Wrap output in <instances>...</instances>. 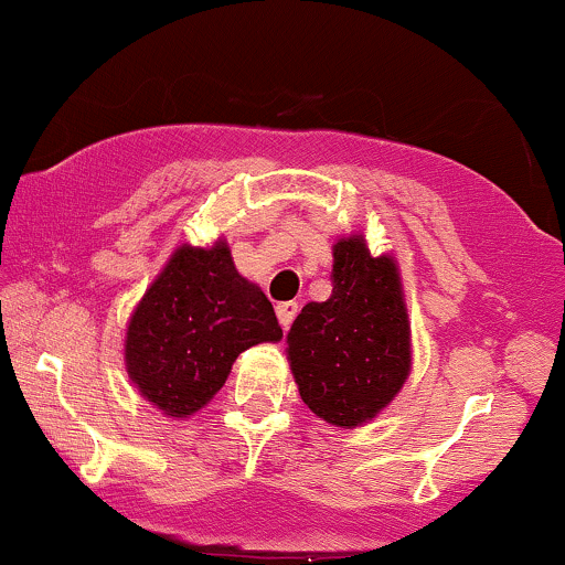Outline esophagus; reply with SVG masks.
Listing matches in <instances>:
<instances>
[{
	"label": "esophagus",
	"mask_w": 565,
	"mask_h": 565,
	"mask_svg": "<svg viewBox=\"0 0 565 565\" xmlns=\"http://www.w3.org/2000/svg\"><path fill=\"white\" fill-rule=\"evenodd\" d=\"M297 310H300V305H297L295 300H291V302H278V305H276V316H278V323H281L284 329H289L291 321H295Z\"/></svg>",
	"instance_id": "1"
}]
</instances>
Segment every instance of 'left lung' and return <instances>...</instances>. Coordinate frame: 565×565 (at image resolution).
Wrapping results in <instances>:
<instances>
[{"instance_id":"1","label":"left lung","mask_w":565,"mask_h":565,"mask_svg":"<svg viewBox=\"0 0 565 565\" xmlns=\"http://www.w3.org/2000/svg\"><path fill=\"white\" fill-rule=\"evenodd\" d=\"M331 297L308 302L287 337L302 403L334 426L365 424L411 371V323L397 265L360 236L337 242Z\"/></svg>"}]
</instances>
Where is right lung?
<instances>
[{
  "label": "right lung",
  "mask_w": 565,
  "mask_h": 565,
  "mask_svg": "<svg viewBox=\"0 0 565 565\" xmlns=\"http://www.w3.org/2000/svg\"><path fill=\"white\" fill-rule=\"evenodd\" d=\"M274 305L239 276L231 249H175L131 316L126 369L149 403L186 418L226 384L244 350L278 342Z\"/></svg>",
  "instance_id": "obj_1"
}]
</instances>
